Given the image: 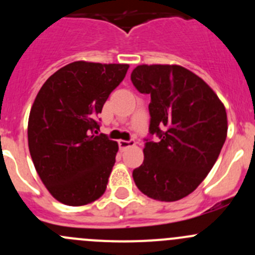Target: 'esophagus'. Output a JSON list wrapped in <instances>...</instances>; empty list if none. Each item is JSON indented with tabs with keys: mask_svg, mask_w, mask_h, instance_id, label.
<instances>
[{
	"mask_svg": "<svg viewBox=\"0 0 255 255\" xmlns=\"http://www.w3.org/2000/svg\"><path fill=\"white\" fill-rule=\"evenodd\" d=\"M118 145H120L121 149H125V148H128V146H133L135 145V142L134 140H118Z\"/></svg>",
	"mask_w": 255,
	"mask_h": 255,
	"instance_id": "esophagus-1",
	"label": "esophagus"
}]
</instances>
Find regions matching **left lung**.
Instances as JSON below:
<instances>
[{"instance_id": "8db88e82", "label": "left lung", "mask_w": 255, "mask_h": 255, "mask_svg": "<svg viewBox=\"0 0 255 255\" xmlns=\"http://www.w3.org/2000/svg\"><path fill=\"white\" fill-rule=\"evenodd\" d=\"M130 80L150 95L144 160L133 170L138 189L158 201L191 194L215 165L227 137V113L201 78L180 65H138Z\"/></svg>"}]
</instances>
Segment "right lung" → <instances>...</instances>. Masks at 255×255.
Returning <instances> with one entry per match:
<instances>
[{"instance_id": "obj_1", "label": "right lung", "mask_w": 255, "mask_h": 255, "mask_svg": "<svg viewBox=\"0 0 255 255\" xmlns=\"http://www.w3.org/2000/svg\"><path fill=\"white\" fill-rule=\"evenodd\" d=\"M128 68L74 61L54 73L33 102L29 153L43 184L61 204H91L106 190L118 144L106 134L96 135V117Z\"/></svg>"}]
</instances>
